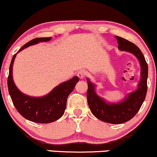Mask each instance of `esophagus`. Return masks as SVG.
I'll return each instance as SVG.
<instances>
[{
	"label": "esophagus",
	"instance_id": "1",
	"mask_svg": "<svg viewBox=\"0 0 157 157\" xmlns=\"http://www.w3.org/2000/svg\"><path fill=\"white\" fill-rule=\"evenodd\" d=\"M77 75H78V76L79 78L82 79V78H84V77L86 76V71H84V70H81V71H79L78 72V74H77Z\"/></svg>",
	"mask_w": 157,
	"mask_h": 157
}]
</instances>
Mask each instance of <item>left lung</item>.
<instances>
[{"mask_svg": "<svg viewBox=\"0 0 157 157\" xmlns=\"http://www.w3.org/2000/svg\"><path fill=\"white\" fill-rule=\"evenodd\" d=\"M118 48L133 53L139 59L141 66V79L137 90L130 93L124 101L118 104H107L95 92V84L87 80L86 93L87 103L90 111L98 119L112 124H120L130 121L140 109L146 96L148 64L143 53L137 45L126 39L116 36Z\"/></svg>", "mask_w": 157, "mask_h": 157, "instance_id": "1", "label": "left lung"}]
</instances>
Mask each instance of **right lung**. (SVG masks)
I'll return each mask as SVG.
<instances>
[{"label":"right lung","instance_id":"add662e5","mask_svg":"<svg viewBox=\"0 0 157 157\" xmlns=\"http://www.w3.org/2000/svg\"><path fill=\"white\" fill-rule=\"evenodd\" d=\"M51 37L35 38L25 44L19 51L40 42H48ZM12 59L7 80L9 95L17 112L25 119L39 123H52L64 115L68 95L74 89L78 82V77L74 76L55 87L47 95L34 98L24 95L17 88L12 78V66L16 54Z\"/></svg>","mask_w":157,"mask_h":157}]
</instances>
